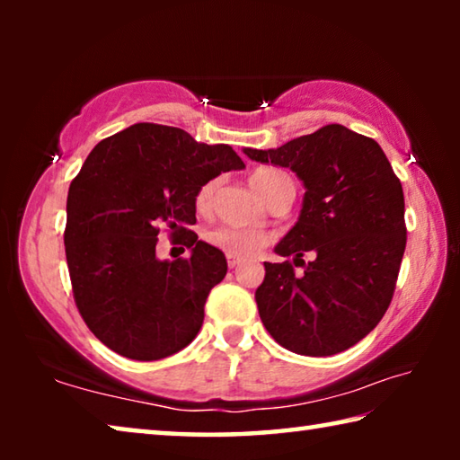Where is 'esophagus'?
I'll use <instances>...</instances> for the list:
<instances>
[{
  "label": "esophagus",
  "instance_id": "obj_1",
  "mask_svg": "<svg viewBox=\"0 0 460 460\" xmlns=\"http://www.w3.org/2000/svg\"><path fill=\"white\" fill-rule=\"evenodd\" d=\"M241 263V260L237 258V255H231V253H227V266L231 268V270H235L237 266Z\"/></svg>",
  "mask_w": 460,
  "mask_h": 460
}]
</instances>
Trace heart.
Returning a JSON list of instances; mask_svg holds the SVG:
<instances>
[{"instance_id": "heart-1", "label": "heart", "mask_w": 460, "mask_h": 460, "mask_svg": "<svg viewBox=\"0 0 460 460\" xmlns=\"http://www.w3.org/2000/svg\"><path fill=\"white\" fill-rule=\"evenodd\" d=\"M282 176H286V174L279 172V170L260 168L252 174L249 182H252L253 189L258 190L263 199H266V194L271 190V186H274ZM215 189H217V181H208V182L199 186L197 192H194V200H192L197 213L205 215L211 211ZM207 241L211 245H215L217 249H221V252H225V253L237 255V258H252V255L260 253L261 247L268 243V235L266 233H260L253 229H239V227H227V225H223V227H215L208 231Z\"/></svg>"}]
</instances>
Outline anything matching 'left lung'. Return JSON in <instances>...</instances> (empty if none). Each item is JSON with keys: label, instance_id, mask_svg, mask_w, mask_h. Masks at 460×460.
<instances>
[{"label": "left lung", "instance_id": "1", "mask_svg": "<svg viewBox=\"0 0 460 460\" xmlns=\"http://www.w3.org/2000/svg\"><path fill=\"white\" fill-rule=\"evenodd\" d=\"M261 164L290 168L305 182L298 223L276 245L292 261H266L255 290L260 318L288 351L329 357L376 329L398 282L406 221L403 190L376 139L339 123L276 150H243ZM305 252L315 255L305 264Z\"/></svg>", "mask_w": 460, "mask_h": 460}]
</instances>
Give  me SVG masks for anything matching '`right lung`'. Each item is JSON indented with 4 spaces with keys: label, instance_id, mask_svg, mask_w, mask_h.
Listing matches in <instances>:
<instances>
[{
    "label": "right lung",
    "instance_id": "add662e5",
    "mask_svg": "<svg viewBox=\"0 0 460 460\" xmlns=\"http://www.w3.org/2000/svg\"><path fill=\"white\" fill-rule=\"evenodd\" d=\"M241 168L231 146L158 123H136L93 147L68 189L65 252L75 305L111 351L158 361L197 337L227 260L189 229L194 192ZM162 226L191 249L189 259L155 258Z\"/></svg>",
    "mask_w": 460,
    "mask_h": 460
}]
</instances>
